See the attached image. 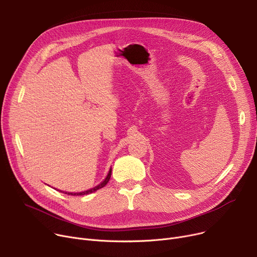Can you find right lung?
<instances>
[{
  "mask_svg": "<svg viewBox=\"0 0 257 257\" xmlns=\"http://www.w3.org/2000/svg\"><path fill=\"white\" fill-rule=\"evenodd\" d=\"M110 177H111V168L109 169V171H108V174H107V176L105 177V179L101 182V183H99L98 185H96V186H93V187H91V188H89V190H87V191H84V192H79V193H71V192H62V191H60L61 193H64V194H66V195H70V196H83V195H88V194H91V193H94L96 191H98V190H100V188H102V187H104L107 183H108V181H109V179H110Z\"/></svg>",
  "mask_w": 257,
  "mask_h": 257,
  "instance_id": "right-lung-1",
  "label": "right lung"
}]
</instances>
